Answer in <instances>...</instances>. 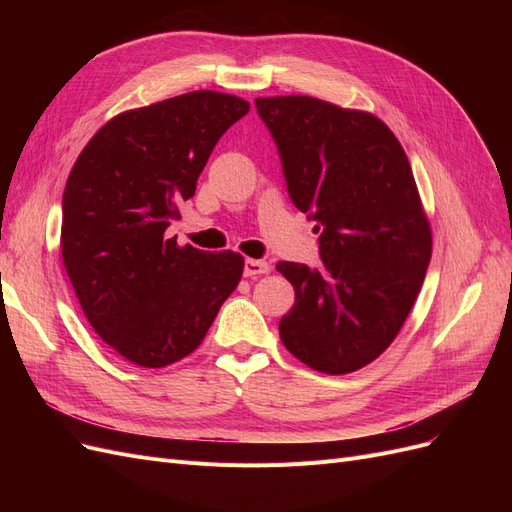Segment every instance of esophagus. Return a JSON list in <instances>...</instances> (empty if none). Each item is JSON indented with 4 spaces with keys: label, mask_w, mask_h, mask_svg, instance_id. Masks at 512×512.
I'll use <instances>...</instances> for the list:
<instances>
[{
    "label": "esophagus",
    "mask_w": 512,
    "mask_h": 512,
    "mask_svg": "<svg viewBox=\"0 0 512 512\" xmlns=\"http://www.w3.org/2000/svg\"><path fill=\"white\" fill-rule=\"evenodd\" d=\"M271 271V265L267 260H254V258H247L245 265H243V275L245 277H258V275H265Z\"/></svg>",
    "instance_id": "34e87169"
}]
</instances>
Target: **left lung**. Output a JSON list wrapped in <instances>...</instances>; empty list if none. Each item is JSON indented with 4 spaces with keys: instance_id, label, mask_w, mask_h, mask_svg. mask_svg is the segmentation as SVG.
Returning a JSON list of instances; mask_svg holds the SVG:
<instances>
[{
    "instance_id": "8db88e82",
    "label": "left lung",
    "mask_w": 512,
    "mask_h": 512,
    "mask_svg": "<svg viewBox=\"0 0 512 512\" xmlns=\"http://www.w3.org/2000/svg\"><path fill=\"white\" fill-rule=\"evenodd\" d=\"M254 104L290 200L320 232V267H275L294 288L280 337L312 369L350 374L391 346L429 267L431 230L410 162L369 113L309 96Z\"/></svg>"
}]
</instances>
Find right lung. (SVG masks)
<instances>
[{"instance_id":"obj_1","label":"right lung","mask_w":512,"mask_h":512,"mask_svg":"<svg viewBox=\"0 0 512 512\" xmlns=\"http://www.w3.org/2000/svg\"><path fill=\"white\" fill-rule=\"evenodd\" d=\"M247 111L220 91L126 111L70 170L61 258L91 327L136 365L166 367L194 352L241 280V254L179 247L164 232L215 143Z\"/></svg>"}]
</instances>
